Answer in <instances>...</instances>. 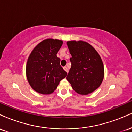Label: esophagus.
Segmentation results:
<instances>
[{
  "label": "esophagus",
  "instance_id": "34e87169",
  "mask_svg": "<svg viewBox=\"0 0 132 132\" xmlns=\"http://www.w3.org/2000/svg\"><path fill=\"white\" fill-rule=\"evenodd\" d=\"M63 69H64V71H66V72H67V73H68V71H69V69H68V68L67 67H66V66H65V67L63 68Z\"/></svg>",
  "mask_w": 132,
  "mask_h": 132
}]
</instances>
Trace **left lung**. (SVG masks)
<instances>
[{"mask_svg":"<svg viewBox=\"0 0 132 132\" xmlns=\"http://www.w3.org/2000/svg\"><path fill=\"white\" fill-rule=\"evenodd\" d=\"M72 56L71 68L66 77L74 90L81 95H87L102 84L104 68L99 54L84 41L66 42Z\"/></svg>","mask_w":132,"mask_h":132,"instance_id":"obj_1","label":"left lung"}]
</instances>
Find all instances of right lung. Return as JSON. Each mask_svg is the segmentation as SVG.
Masks as SVG:
<instances>
[{
  "mask_svg": "<svg viewBox=\"0 0 132 132\" xmlns=\"http://www.w3.org/2000/svg\"><path fill=\"white\" fill-rule=\"evenodd\" d=\"M63 43L57 39L44 40L35 47L28 56L26 76L35 91L42 94H52L67 75L56 56Z\"/></svg>",
  "mask_w": 132,
  "mask_h": 132,
  "instance_id": "add662e5",
  "label": "right lung"
}]
</instances>
